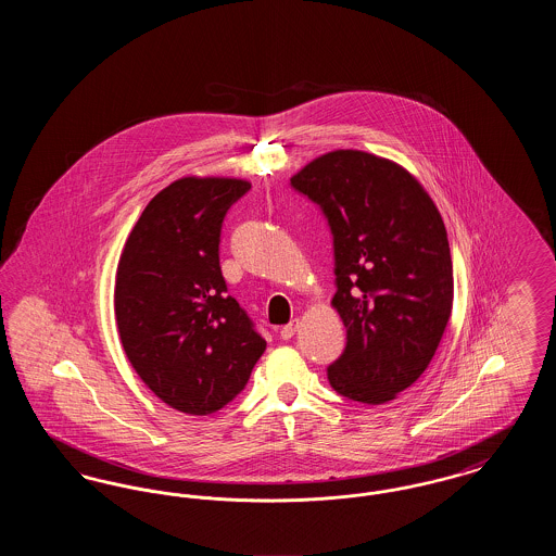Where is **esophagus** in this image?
Segmentation results:
<instances>
[{"label": "esophagus", "instance_id": "1", "mask_svg": "<svg viewBox=\"0 0 556 556\" xmlns=\"http://www.w3.org/2000/svg\"><path fill=\"white\" fill-rule=\"evenodd\" d=\"M298 325H300V320H298V318H293V320L288 323L286 327H281V331H279L281 340H291V338L295 336V331H298Z\"/></svg>", "mask_w": 556, "mask_h": 556}]
</instances>
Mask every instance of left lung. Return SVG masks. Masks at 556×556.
<instances>
[{
    "mask_svg": "<svg viewBox=\"0 0 556 556\" xmlns=\"http://www.w3.org/2000/svg\"><path fill=\"white\" fill-rule=\"evenodd\" d=\"M291 187L317 204L333 236L331 304L348 342L327 367L329 383L354 402H390L424 375L448 325L444 220L408 170L358 150L313 160Z\"/></svg>",
    "mask_w": 556,
    "mask_h": 556,
    "instance_id": "1",
    "label": "left lung"
}]
</instances>
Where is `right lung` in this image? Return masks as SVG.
I'll use <instances>...</instances> for the list:
<instances>
[{
	"instance_id": "1",
	"label": "right lung",
	"mask_w": 556,
	"mask_h": 556,
	"mask_svg": "<svg viewBox=\"0 0 556 556\" xmlns=\"http://www.w3.org/2000/svg\"><path fill=\"white\" fill-rule=\"evenodd\" d=\"M250 184L186 177L152 198L116 268L114 315L141 381L187 415H211L245 388L265 352L252 318L227 295L223 220Z\"/></svg>"
}]
</instances>
